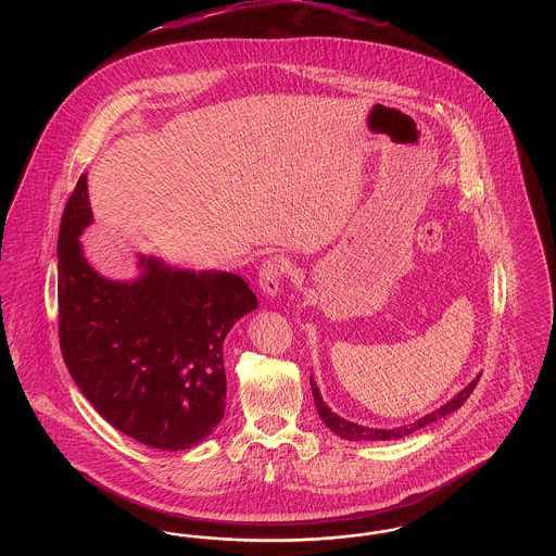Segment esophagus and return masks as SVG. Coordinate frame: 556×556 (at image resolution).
<instances>
[{
    "instance_id": "obj_1",
    "label": "esophagus",
    "mask_w": 556,
    "mask_h": 556,
    "mask_svg": "<svg viewBox=\"0 0 556 556\" xmlns=\"http://www.w3.org/2000/svg\"><path fill=\"white\" fill-rule=\"evenodd\" d=\"M288 261L281 256H270L258 270V286L268 298H275L281 291L283 275L288 273Z\"/></svg>"
}]
</instances>
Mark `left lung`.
I'll use <instances>...</instances> for the list:
<instances>
[{"mask_svg":"<svg viewBox=\"0 0 556 556\" xmlns=\"http://www.w3.org/2000/svg\"><path fill=\"white\" fill-rule=\"evenodd\" d=\"M477 381H479V375H477L476 379H473L467 388H463L456 396L448 400L446 404H442L440 408H435L433 413H429V415H425L421 419H417L415 424L402 425V427H394V429H372V427H365V425L345 421V419H342L340 415H336V413L323 402V396H320V392H318L317 381H315L313 377H311V388H313V396H315V404H317L320 421L327 425L336 435H340V438H344V440H350V442H372V440H400V438H404V435H408V433L421 429L425 425L433 424V421L446 417L450 413L458 410V408L463 406V402L471 396V392L476 390Z\"/></svg>","mask_w":556,"mask_h":556,"instance_id":"left-lung-1","label":"left lung"}]
</instances>
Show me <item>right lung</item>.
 I'll use <instances>...</instances> for the list:
<instances>
[{
  "label": "right lung",
  "instance_id": "add662e5",
  "mask_svg": "<svg viewBox=\"0 0 556 556\" xmlns=\"http://www.w3.org/2000/svg\"><path fill=\"white\" fill-rule=\"evenodd\" d=\"M91 220L83 175L58 233L64 363L112 427L152 448H191L225 415L223 344L258 300L233 273L170 268L154 256H139L132 281L106 279L83 256Z\"/></svg>",
  "mask_w": 556,
  "mask_h": 556
}]
</instances>
